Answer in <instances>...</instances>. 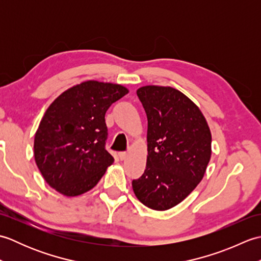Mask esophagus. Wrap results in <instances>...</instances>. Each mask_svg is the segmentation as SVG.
Returning <instances> with one entry per match:
<instances>
[{
  "instance_id": "34e87169",
  "label": "esophagus",
  "mask_w": 261,
  "mask_h": 261,
  "mask_svg": "<svg viewBox=\"0 0 261 261\" xmlns=\"http://www.w3.org/2000/svg\"><path fill=\"white\" fill-rule=\"evenodd\" d=\"M126 156H127L126 152H119V158H120L121 160H124V159L126 158Z\"/></svg>"
}]
</instances>
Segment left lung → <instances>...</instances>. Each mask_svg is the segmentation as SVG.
Instances as JSON below:
<instances>
[{"mask_svg":"<svg viewBox=\"0 0 261 261\" xmlns=\"http://www.w3.org/2000/svg\"><path fill=\"white\" fill-rule=\"evenodd\" d=\"M148 120L145 173L132 180L147 207L166 211L195 190L211 159L212 136L201 110L176 88L147 85L137 90Z\"/></svg>","mask_w":261,"mask_h":261,"instance_id":"obj_1","label":"left lung"}]
</instances>
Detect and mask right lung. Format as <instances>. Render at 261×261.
<instances>
[{
	"mask_svg": "<svg viewBox=\"0 0 261 261\" xmlns=\"http://www.w3.org/2000/svg\"><path fill=\"white\" fill-rule=\"evenodd\" d=\"M127 93L120 84L86 81L49 105L33 143L36 164L49 186L68 197L96 186L114 162L105 150V113Z\"/></svg>",
	"mask_w": 261,
	"mask_h": 261,
	"instance_id": "right-lung-1",
	"label": "right lung"
}]
</instances>
